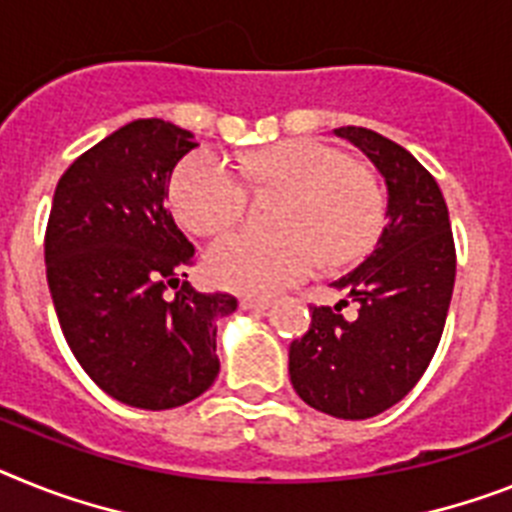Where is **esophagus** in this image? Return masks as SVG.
Returning <instances> with one entry per match:
<instances>
[{
    "label": "esophagus",
    "mask_w": 512,
    "mask_h": 512,
    "mask_svg": "<svg viewBox=\"0 0 512 512\" xmlns=\"http://www.w3.org/2000/svg\"><path fill=\"white\" fill-rule=\"evenodd\" d=\"M239 304H242V309H268L270 299H265V296H242Z\"/></svg>",
    "instance_id": "1"
}]
</instances>
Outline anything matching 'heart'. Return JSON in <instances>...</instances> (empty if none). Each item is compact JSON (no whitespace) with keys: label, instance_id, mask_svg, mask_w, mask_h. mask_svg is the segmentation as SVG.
Masks as SVG:
<instances>
[{"label":"heart","instance_id":"heart-1","mask_svg":"<svg viewBox=\"0 0 512 512\" xmlns=\"http://www.w3.org/2000/svg\"><path fill=\"white\" fill-rule=\"evenodd\" d=\"M244 174L260 187L286 190L276 213L281 231L242 229L210 249V276L226 289H286L307 278L320 257L338 265L362 255L380 229V187L330 145L286 140L249 158ZM247 203V184L218 153H192L174 171L171 205L195 234L231 229L247 213Z\"/></svg>","mask_w":512,"mask_h":512}]
</instances>
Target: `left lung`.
I'll use <instances>...</instances> for the list:
<instances>
[{
	"mask_svg": "<svg viewBox=\"0 0 512 512\" xmlns=\"http://www.w3.org/2000/svg\"><path fill=\"white\" fill-rule=\"evenodd\" d=\"M388 187L385 229L375 249L333 286L359 304L309 307L312 322L289 346L291 385L307 406L336 419H369L414 388L440 343L455 283L448 205L435 176L388 137L338 127Z\"/></svg>",
	"mask_w": 512,
	"mask_h": 512,
	"instance_id": "1",
	"label": "left lung"
}]
</instances>
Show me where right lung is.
<instances>
[{
	"label": "right lung",
	"mask_w": 512,
	"mask_h": 512,
	"mask_svg": "<svg viewBox=\"0 0 512 512\" xmlns=\"http://www.w3.org/2000/svg\"><path fill=\"white\" fill-rule=\"evenodd\" d=\"M192 148V132L135 119L85 150L51 203L46 281L67 346L103 393L135 409H174L205 393L221 369L216 320L236 309L231 294L184 281L195 247L166 197Z\"/></svg>",
	"instance_id": "obj_1"
}]
</instances>
